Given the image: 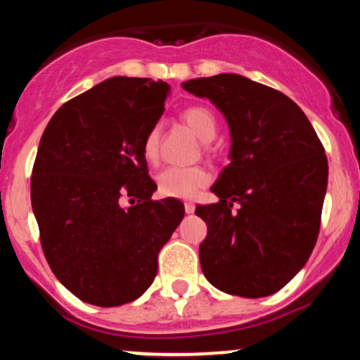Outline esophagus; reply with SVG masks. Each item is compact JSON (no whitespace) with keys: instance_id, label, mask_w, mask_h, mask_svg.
Instances as JSON below:
<instances>
[{"instance_id":"obj_1","label":"esophagus","mask_w":360,"mask_h":360,"mask_svg":"<svg viewBox=\"0 0 360 360\" xmlns=\"http://www.w3.org/2000/svg\"><path fill=\"white\" fill-rule=\"evenodd\" d=\"M194 208H196V206H194V203H191V201H186V203H184V210H186V213H188V214L194 213Z\"/></svg>"}]
</instances>
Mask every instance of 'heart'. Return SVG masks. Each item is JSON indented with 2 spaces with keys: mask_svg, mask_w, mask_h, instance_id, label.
<instances>
[{
  "mask_svg": "<svg viewBox=\"0 0 360 360\" xmlns=\"http://www.w3.org/2000/svg\"><path fill=\"white\" fill-rule=\"evenodd\" d=\"M184 123L196 134L201 142H212L218 125L213 111L206 106H191L181 115ZM160 128L154 127L143 140V155L154 160L159 152ZM210 181L208 172L201 167H167L157 177L159 193L167 198H193Z\"/></svg>",
  "mask_w": 360,
  "mask_h": 360,
  "instance_id": "heart-1",
  "label": "heart"
}]
</instances>
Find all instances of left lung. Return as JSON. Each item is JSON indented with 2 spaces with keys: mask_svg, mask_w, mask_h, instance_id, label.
Masks as SVG:
<instances>
[{
  "mask_svg": "<svg viewBox=\"0 0 360 360\" xmlns=\"http://www.w3.org/2000/svg\"><path fill=\"white\" fill-rule=\"evenodd\" d=\"M221 111L230 130V164L198 205L208 225L200 245L205 278L229 295H274L303 269L315 247L328 183L316 131L291 98L240 74L183 82ZM239 210L235 212L233 205Z\"/></svg>",
  "mask_w": 360,
  "mask_h": 360,
  "instance_id": "obj_1",
  "label": "left lung"
}]
</instances>
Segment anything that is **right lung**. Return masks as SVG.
<instances>
[{
	"mask_svg": "<svg viewBox=\"0 0 360 360\" xmlns=\"http://www.w3.org/2000/svg\"><path fill=\"white\" fill-rule=\"evenodd\" d=\"M169 91L148 77H110L64 103L40 139L30 184L40 242L56 278L84 303L140 298L184 217L181 201H152L142 148Z\"/></svg>",
	"mask_w": 360,
	"mask_h": 360,
	"instance_id": "1",
	"label": "right lung"
}]
</instances>
